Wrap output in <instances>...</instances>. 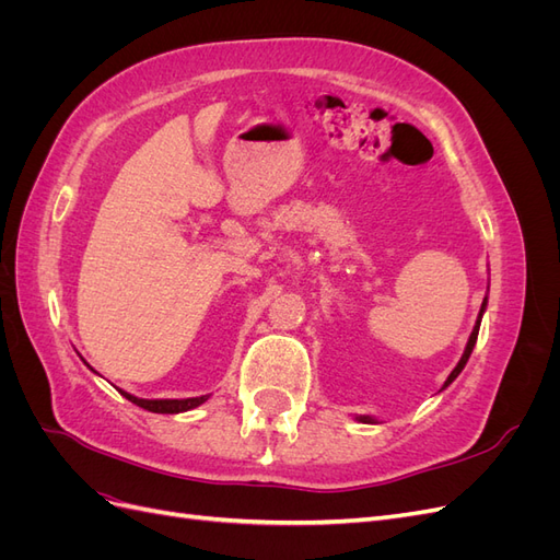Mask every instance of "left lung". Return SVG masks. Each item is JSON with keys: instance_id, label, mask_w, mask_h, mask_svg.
<instances>
[{"instance_id": "8db88e82", "label": "left lung", "mask_w": 560, "mask_h": 560, "mask_svg": "<svg viewBox=\"0 0 560 560\" xmlns=\"http://www.w3.org/2000/svg\"><path fill=\"white\" fill-rule=\"evenodd\" d=\"M486 306H488V296H486V299H483V303H481V311H479V317H477V325H474V329H471V334H469V341H467V346H465L463 358H460V362H457V366L451 371V376L446 378L444 387H448L457 376H460V371L465 369V364H467V360H469V354H471L474 346H477V336H479V327H481V317H483V313H486ZM444 387H442V389H444ZM358 420H360V422H376V418H371V416H358Z\"/></svg>"}]
</instances>
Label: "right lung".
I'll list each match as a JSON object with an SVG mask.
<instances>
[{
	"label": "right lung",
	"mask_w": 560,
	"mask_h": 560,
	"mask_svg": "<svg viewBox=\"0 0 560 560\" xmlns=\"http://www.w3.org/2000/svg\"><path fill=\"white\" fill-rule=\"evenodd\" d=\"M128 401L138 404L140 409H147L151 413H184V411H191L196 406H200L202 401H208V395H200V397H189V399H140L135 395L124 393V389H118Z\"/></svg>",
	"instance_id": "1"
}]
</instances>
